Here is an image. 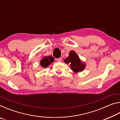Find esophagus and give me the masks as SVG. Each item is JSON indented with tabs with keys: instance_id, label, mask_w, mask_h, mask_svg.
I'll return each instance as SVG.
<instances>
[{
	"instance_id": "obj_1",
	"label": "esophagus",
	"mask_w": 120,
	"mask_h": 120,
	"mask_svg": "<svg viewBox=\"0 0 120 120\" xmlns=\"http://www.w3.org/2000/svg\"><path fill=\"white\" fill-rule=\"evenodd\" d=\"M56 61H57L58 62H61V60H62V59H61V58H57V59H56Z\"/></svg>"
}]
</instances>
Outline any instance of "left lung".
Returning a JSON list of instances; mask_svg holds the SVG:
<instances>
[{
	"mask_svg": "<svg viewBox=\"0 0 120 120\" xmlns=\"http://www.w3.org/2000/svg\"><path fill=\"white\" fill-rule=\"evenodd\" d=\"M69 56L64 60V61L66 64H70L72 70L77 73L84 70L85 64L82 62L76 53L74 51H71L69 52Z\"/></svg>",
	"mask_w": 120,
	"mask_h": 120,
	"instance_id": "left-lung-1",
	"label": "left lung"
}]
</instances>
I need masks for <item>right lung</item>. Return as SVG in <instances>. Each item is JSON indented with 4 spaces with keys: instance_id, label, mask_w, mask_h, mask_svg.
<instances>
[{
    "instance_id": "right-lung-1",
    "label": "right lung",
    "mask_w": 120,
    "mask_h": 120,
    "mask_svg": "<svg viewBox=\"0 0 120 120\" xmlns=\"http://www.w3.org/2000/svg\"><path fill=\"white\" fill-rule=\"evenodd\" d=\"M54 60V58L52 56H45L43 59L41 60L40 64L41 66L43 67H47L49 65H50L52 62H53Z\"/></svg>"
}]
</instances>
